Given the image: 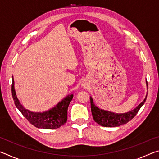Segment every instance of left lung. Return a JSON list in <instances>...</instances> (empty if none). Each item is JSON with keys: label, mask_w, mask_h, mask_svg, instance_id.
Here are the masks:
<instances>
[{"label": "left lung", "mask_w": 159, "mask_h": 159, "mask_svg": "<svg viewBox=\"0 0 159 159\" xmlns=\"http://www.w3.org/2000/svg\"><path fill=\"white\" fill-rule=\"evenodd\" d=\"M147 96L144 101L139 104L135 109L129 112L125 113V114H114V113L99 109L98 107H97L94 104L93 99L90 98L91 111H92L93 119L99 125L104 126V127H117V126L125 124L133 119L138 114L139 109L141 108L146 101Z\"/></svg>", "instance_id": "8db88e82"}]
</instances>
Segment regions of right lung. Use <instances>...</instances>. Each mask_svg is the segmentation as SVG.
<instances>
[{
  "label": "right lung",
  "instance_id": "add662e5",
  "mask_svg": "<svg viewBox=\"0 0 159 159\" xmlns=\"http://www.w3.org/2000/svg\"><path fill=\"white\" fill-rule=\"evenodd\" d=\"M12 95L16 107L20 110L28 121L35 127L43 129H55L65 124L67 120V109L74 96L71 95L66 97L57 105L49 111L43 113H34L24 108L20 103L15 93L13 79Z\"/></svg>",
  "mask_w": 159,
  "mask_h": 159
}]
</instances>
